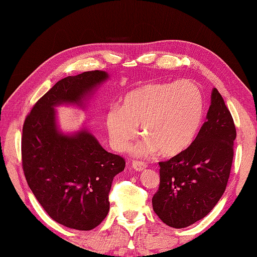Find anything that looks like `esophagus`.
<instances>
[{"instance_id": "34e87169", "label": "esophagus", "mask_w": 257, "mask_h": 257, "mask_svg": "<svg viewBox=\"0 0 257 257\" xmlns=\"http://www.w3.org/2000/svg\"><path fill=\"white\" fill-rule=\"evenodd\" d=\"M132 167L136 171H143L147 168V165L145 162H141V161H133Z\"/></svg>"}]
</instances>
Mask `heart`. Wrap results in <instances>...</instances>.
<instances>
[{
  "mask_svg": "<svg viewBox=\"0 0 257 257\" xmlns=\"http://www.w3.org/2000/svg\"><path fill=\"white\" fill-rule=\"evenodd\" d=\"M203 96L192 81L158 83L130 91L122 107L113 106L106 114V127L112 147L127 150L139 134L146 136L139 145L140 155L171 157L192 145L203 118Z\"/></svg>",
  "mask_w": 257,
  "mask_h": 257,
  "instance_id": "1",
  "label": "heart"
}]
</instances>
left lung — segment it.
<instances>
[{
  "mask_svg": "<svg viewBox=\"0 0 257 257\" xmlns=\"http://www.w3.org/2000/svg\"><path fill=\"white\" fill-rule=\"evenodd\" d=\"M235 138L232 114L213 88L206 121L192 145L170 160L159 162L160 184L152 207L163 223L183 228L212 211L226 188Z\"/></svg>",
  "mask_w": 257,
  "mask_h": 257,
  "instance_id": "8db88e82",
  "label": "left lung"
}]
</instances>
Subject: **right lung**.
Segmentation results:
<instances>
[{
	"label": "right lung",
	"instance_id": "add662e5",
	"mask_svg": "<svg viewBox=\"0 0 257 257\" xmlns=\"http://www.w3.org/2000/svg\"><path fill=\"white\" fill-rule=\"evenodd\" d=\"M108 78L102 70L68 76L54 85L27 114L22 135V166L27 184L54 221L89 231L109 212L112 180L125 161L106 151L88 130L65 135L55 107L84 101Z\"/></svg>",
	"mask_w": 257,
	"mask_h": 257
}]
</instances>
